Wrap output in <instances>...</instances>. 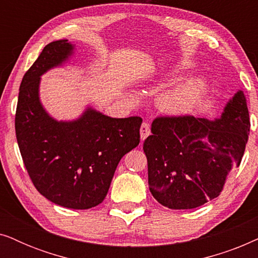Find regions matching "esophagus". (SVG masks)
<instances>
[{
    "instance_id": "esophagus-1",
    "label": "esophagus",
    "mask_w": 258,
    "mask_h": 258,
    "mask_svg": "<svg viewBox=\"0 0 258 258\" xmlns=\"http://www.w3.org/2000/svg\"><path fill=\"white\" fill-rule=\"evenodd\" d=\"M140 132H141V140L144 141L148 136L150 135V125H149V123L143 122L142 125H141V128H140Z\"/></svg>"
}]
</instances>
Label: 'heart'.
<instances>
[{
  "instance_id": "b5f03b06",
  "label": "heart",
  "mask_w": 258,
  "mask_h": 258,
  "mask_svg": "<svg viewBox=\"0 0 258 258\" xmlns=\"http://www.w3.org/2000/svg\"><path fill=\"white\" fill-rule=\"evenodd\" d=\"M204 90V82L200 77H194L172 87L158 97L162 110L170 114H179L191 109L200 101Z\"/></svg>"
}]
</instances>
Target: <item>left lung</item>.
<instances>
[{
	"label": "left lung",
	"mask_w": 258,
	"mask_h": 258,
	"mask_svg": "<svg viewBox=\"0 0 258 258\" xmlns=\"http://www.w3.org/2000/svg\"><path fill=\"white\" fill-rule=\"evenodd\" d=\"M250 132L238 91L216 121L192 115L158 116L144 141L150 192L169 209H192L220 195L241 164Z\"/></svg>",
	"instance_id": "left-lung-1"
}]
</instances>
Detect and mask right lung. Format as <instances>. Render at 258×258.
<instances>
[{"label": "right lung", "mask_w": 258, "mask_h": 258, "mask_svg": "<svg viewBox=\"0 0 258 258\" xmlns=\"http://www.w3.org/2000/svg\"><path fill=\"white\" fill-rule=\"evenodd\" d=\"M67 40L47 44L24 74L15 132L24 167L37 191L58 206L90 209L103 202L118 162L139 146V116L111 118L88 109L74 122H57L38 100L42 74L72 54Z\"/></svg>", "instance_id": "add662e5"}]
</instances>
